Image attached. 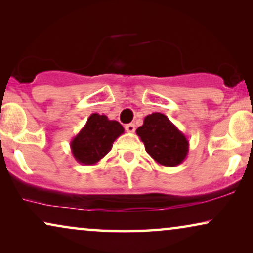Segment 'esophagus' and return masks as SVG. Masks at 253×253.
<instances>
[{
	"label": "esophagus",
	"instance_id": "esophagus-1",
	"mask_svg": "<svg viewBox=\"0 0 253 253\" xmlns=\"http://www.w3.org/2000/svg\"><path fill=\"white\" fill-rule=\"evenodd\" d=\"M126 130L127 132H134V130H136V126H134L133 123H129L126 126Z\"/></svg>",
	"mask_w": 253,
	"mask_h": 253
}]
</instances>
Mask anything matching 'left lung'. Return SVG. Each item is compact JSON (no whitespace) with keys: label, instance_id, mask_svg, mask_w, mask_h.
Segmentation results:
<instances>
[{"label":"left lung","instance_id":"obj_1","mask_svg":"<svg viewBox=\"0 0 253 253\" xmlns=\"http://www.w3.org/2000/svg\"><path fill=\"white\" fill-rule=\"evenodd\" d=\"M136 133L150 157L159 165L175 167L181 165L188 155L189 140L165 114L147 115Z\"/></svg>","mask_w":253,"mask_h":253}]
</instances>
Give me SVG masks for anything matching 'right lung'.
I'll return each mask as SVG.
<instances>
[{
    "label": "right lung",
    "instance_id": "right-lung-1",
    "mask_svg": "<svg viewBox=\"0 0 253 253\" xmlns=\"http://www.w3.org/2000/svg\"><path fill=\"white\" fill-rule=\"evenodd\" d=\"M123 133V126L117 121L94 113L71 140V153L79 164L95 165L112 150L114 141Z\"/></svg>",
    "mask_w": 253,
    "mask_h": 253
}]
</instances>
